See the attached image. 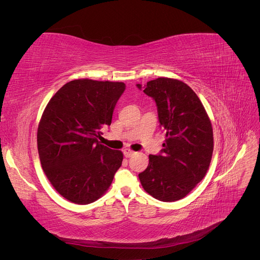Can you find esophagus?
<instances>
[{"label": "esophagus", "mask_w": 260, "mask_h": 260, "mask_svg": "<svg viewBox=\"0 0 260 260\" xmlns=\"http://www.w3.org/2000/svg\"><path fill=\"white\" fill-rule=\"evenodd\" d=\"M133 154H135V152L131 151V149H129V148H124L123 149V155L125 157H131Z\"/></svg>", "instance_id": "1"}]
</instances>
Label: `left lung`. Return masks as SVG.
<instances>
[{
  "label": "left lung",
  "mask_w": 260,
  "mask_h": 260,
  "mask_svg": "<svg viewBox=\"0 0 260 260\" xmlns=\"http://www.w3.org/2000/svg\"><path fill=\"white\" fill-rule=\"evenodd\" d=\"M156 103L166 140L159 154L149 155L139 174L144 190L161 202L183 199L205 177L214 151V135L207 113L184 82L158 78L137 84Z\"/></svg>",
  "instance_id": "left-lung-1"
}]
</instances>
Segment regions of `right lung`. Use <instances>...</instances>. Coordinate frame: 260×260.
Listing matches in <instances>:
<instances>
[{
    "instance_id": "right-lung-1",
    "label": "right lung",
    "mask_w": 260,
    "mask_h": 260,
    "mask_svg": "<svg viewBox=\"0 0 260 260\" xmlns=\"http://www.w3.org/2000/svg\"><path fill=\"white\" fill-rule=\"evenodd\" d=\"M124 90L123 82L78 79L62 85L46 105L38 128L39 157L66 200L93 203L112 184L123 156L99 139Z\"/></svg>"
}]
</instances>
